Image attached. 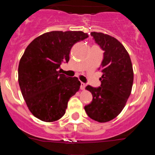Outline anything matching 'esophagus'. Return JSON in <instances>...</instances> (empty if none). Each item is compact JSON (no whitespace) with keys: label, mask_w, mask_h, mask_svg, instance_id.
<instances>
[{"label":"esophagus","mask_w":155,"mask_h":155,"mask_svg":"<svg viewBox=\"0 0 155 155\" xmlns=\"http://www.w3.org/2000/svg\"><path fill=\"white\" fill-rule=\"evenodd\" d=\"M85 86H86V85H85V84L84 83V82H81V85H80V88H81V90H84V89H85Z\"/></svg>","instance_id":"esophagus-1"}]
</instances>
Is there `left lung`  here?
<instances>
[{"instance_id": "8db88e82", "label": "left lung", "mask_w": 155, "mask_h": 155, "mask_svg": "<svg viewBox=\"0 0 155 155\" xmlns=\"http://www.w3.org/2000/svg\"><path fill=\"white\" fill-rule=\"evenodd\" d=\"M91 35L104 51L99 68L103 75L100 78L101 86L85 87L93 99L85 110L91 119L107 122L118 116L125 107L132 90L134 70L129 54L118 40L103 33L91 32Z\"/></svg>"}]
</instances>
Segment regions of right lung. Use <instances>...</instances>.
Instances as JSON below:
<instances>
[{
  "mask_svg": "<svg viewBox=\"0 0 155 155\" xmlns=\"http://www.w3.org/2000/svg\"><path fill=\"white\" fill-rule=\"evenodd\" d=\"M88 37L82 31H51L34 39L18 64V84L31 113L52 122L65 114L70 98L79 91L77 77H67L58 69L70 60L73 45Z\"/></svg>",
  "mask_w": 155,
  "mask_h": 155,
  "instance_id": "right-lung-1",
  "label": "right lung"
}]
</instances>
